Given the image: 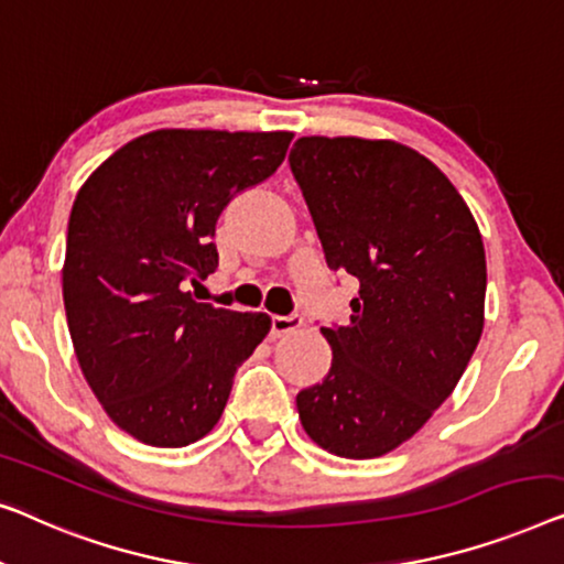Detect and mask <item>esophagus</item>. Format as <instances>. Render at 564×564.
Returning a JSON list of instances; mask_svg holds the SVG:
<instances>
[{"mask_svg":"<svg viewBox=\"0 0 564 564\" xmlns=\"http://www.w3.org/2000/svg\"><path fill=\"white\" fill-rule=\"evenodd\" d=\"M301 324H304V319H301L299 314H291V316H273V319H271V335H273V337L291 335V332L301 329Z\"/></svg>","mask_w":564,"mask_h":564,"instance_id":"34e87169","label":"esophagus"}]
</instances>
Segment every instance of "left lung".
Listing matches in <instances>:
<instances>
[{
    "mask_svg": "<svg viewBox=\"0 0 564 564\" xmlns=\"http://www.w3.org/2000/svg\"><path fill=\"white\" fill-rule=\"evenodd\" d=\"M289 161L327 265L360 281L350 322L322 327L332 368L296 395L301 426L337 457H380L430 422L480 343L478 221L430 158L395 140L312 134Z\"/></svg>",
    "mask_w": 564,
    "mask_h": 564,
    "instance_id": "1",
    "label": "left lung"
}]
</instances>
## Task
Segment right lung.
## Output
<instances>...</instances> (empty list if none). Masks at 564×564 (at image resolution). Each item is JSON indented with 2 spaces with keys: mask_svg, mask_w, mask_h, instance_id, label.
<instances>
[{
  "mask_svg": "<svg viewBox=\"0 0 564 564\" xmlns=\"http://www.w3.org/2000/svg\"><path fill=\"white\" fill-rule=\"evenodd\" d=\"M293 132L153 130L78 188L63 260L76 360L107 416L150 447L214 430L237 365L271 332L268 314L194 301L219 265L214 225L235 194L273 176Z\"/></svg>",
  "mask_w": 564,
  "mask_h": 564,
  "instance_id": "add662e5",
  "label": "right lung"
}]
</instances>
